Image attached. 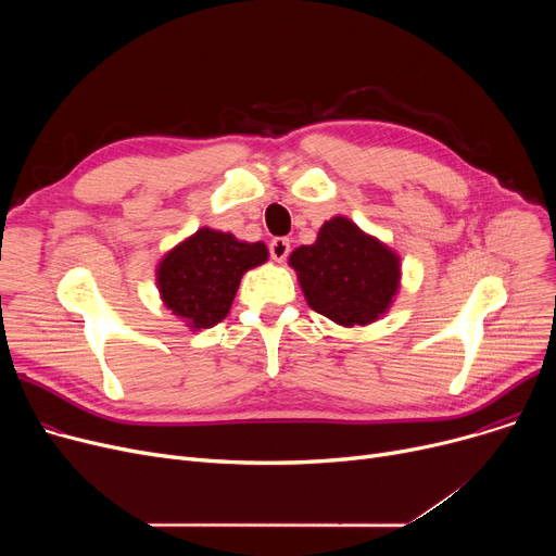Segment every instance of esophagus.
Returning a JSON list of instances; mask_svg holds the SVG:
<instances>
[{
    "mask_svg": "<svg viewBox=\"0 0 556 556\" xmlns=\"http://www.w3.org/2000/svg\"><path fill=\"white\" fill-rule=\"evenodd\" d=\"M288 252H290V241H288V239L277 237V239L270 241V256H273L275 261H283V258L288 256Z\"/></svg>",
    "mask_w": 556,
    "mask_h": 556,
    "instance_id": "esophagus-1",
    "label": "esophagus"
}]
</instances>
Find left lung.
<instances>
[{
  "mask_svg": "<svg viewBox=\"0 0 556 556\" xmlns=\"http://www.w3.org/2000/svg\"><path fill=\"white\" fill-rule=\"evenodd\" d=\"M308 306L342 327L386 313L399 288V256L342 216L323 225L313 245L290 254Z\"/></svg>",
  "mask_w": 556,
  "mask_h": 556,
  "instance_id": "left-lung-1",
  "label": "left lung"
}]
</instances>
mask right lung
Instances as JSON below:
<instances>
[{"label":"right lung","instance_id":"obj_1","mask_svg":"<svg viewBox=\"0 0 556 556\" xmlns=\"http://www.w3.org/2000/svg\"><path fill=\"white\" fill-rule=\"evenodd\" d=\"M268 258L263 243H241L210 227L170 250L157 270L164 304L193 329H210L229 313L245 270Z\"/></svg>","mask_w":556,"mask_h":556}]
</instances>
